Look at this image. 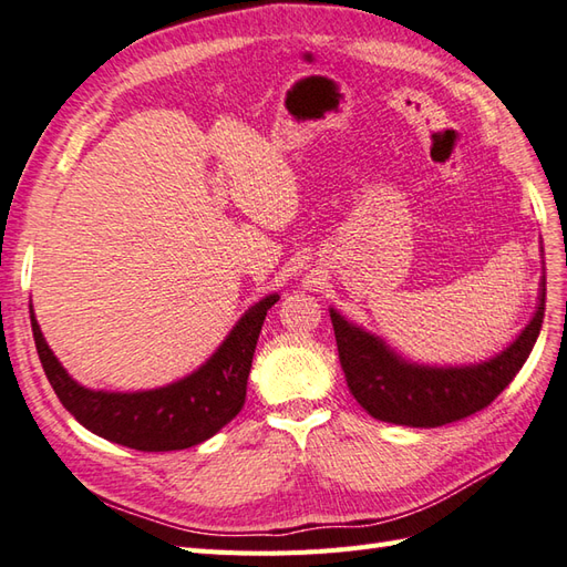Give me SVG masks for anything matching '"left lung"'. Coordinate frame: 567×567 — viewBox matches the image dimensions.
Masks as SVG:
<instances>
[{
	"label": "left lung",
	"instance_id": "8db88e82",
	"mask_svg": "<svg viewBox=\"0 0 567 567\" xmlns=\"http://www.w3.org/2000/svg\"><path fill=\"white\" fill-rule=\"evenodd\" d=\"M546 310V279L534 320L507 351L481 367L426 369L400 361L373 334L330 310L347 385L371 417L405 426H442L485 410L529 359Z\"/></svg>",
	"mask_w": 567,
	"mask_h": 567
}]
</instances>
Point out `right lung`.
Listing matches in <instances>:
<instances>
[{
    "instance_id": "add662e5",
    "label": "right lung",
    "mask_w": 567,
    "mask_h": 567,
    "mask_svg": "<svg viewBox=\"0 0 567 567\" xmlns=\"http://www.w3.org/2000/svg\"><path fill=\"white\" fill-rule=\"evenodd\" d=\"M279 296L249 308L230 337L188 379L145 393H94L74 383L45 344L31 308L38 359L62 405L86 430L137 451H179L220 432L245 405L247 375L267 310Z\"/></svg>"
}]
</instances>
